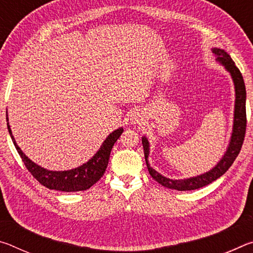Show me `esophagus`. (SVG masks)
<instances>
[{
  "label": "esophagus",
  "instance_id": "1",
  "mask_svg": "<svg viewBox=\"0 0 253 253\" xmlns=\"http://www.w3.org/2000/svg\"><path fill=\"white\" fill-rule=\"evenodd\" d=\"M130 121H131V123H134V124H140V122H142L143 119H142V116H140V114L138 113V111H134V113L130 115Z\"/></svg>",
  "mask_w": 253,
  "mask_h": 253
}]
</instances>
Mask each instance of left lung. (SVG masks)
<instances>
[{"label":"left lung","mask_w":253,"mask_h":253,"mask_svg":"<svg viewBox=\"0 0 253 253\" xmlns=\"http://www.w3.org/2000/svg\"><path fill=\"white\" fill-rule=\"evenodd\" d=\"M212 52L216 57V61L220 63L221 66L224 67V69L231 75V78L233 80L234 84V91H235V101H234V114H233V127H232V134H231L230 143L228 145V148L222 156L219 163L214 166L212 169L209 172H205L198 176L188 177L184 179H172L169 177L163 176L162 174L157 172L156 169L151 168L148 163V156H149V142L146 138V136L142 137V143L144 147V155L145 161H146V165L148 169V172L151 176L157 181L158 183L164 187L172 188V190L176 191H192L198 190L203 186L209 185L210 183L215 181V179L222 176L226 170L230 169V166L233 164L235 158L239 155L240 151H241L243 140H245L246 135V127H247V114H246V99H247V92H246V85L245 81H243V77L241 72L235 66V63L230 55L225 52L224 50L219 48H213Z\"/></svg>","instance_id":"8db88e82"}]
</instances>
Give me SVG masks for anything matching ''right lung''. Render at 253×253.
I'll return each mask as SVG.
<instances>
[{"label":"right lung","mask_w":253,"mask_h":253,"mask_svg":"<svg viewBox=\"0 0 253 253\" xmlns=\"http://www.w3.org/2000/svg\"><path fill=\"white\" fill-rule=\"evenodd\" d=\"M6 122L8 134L11 136L12 142H13L16 151H18L19 155L22 158L25 168L28 169L29 172L43 186L50 188V190H57L61 192L85 191L99 181L105 173L107 165H108L110 152L113 149L114 144L117 142V139L121 137L124 131L123 128L119 127L118 129L110 132L95 155L87 163L79 166V168L69 170H49L36 164L21 151V148L15 142L13 135H12L10 124H8L7 111Z\"/></svg>","instance_id":"right-lung-1"}]
</instances>
